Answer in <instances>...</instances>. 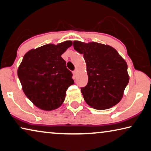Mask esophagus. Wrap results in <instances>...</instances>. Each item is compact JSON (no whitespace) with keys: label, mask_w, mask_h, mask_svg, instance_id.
I'll return each mask as SVG.
<instances>
[{"label":"esophagus","mask_w":151,"mask_h":151,"mask_svg":"<svg viewBox=\"0 0 151 151\" xmlns=\"http://www.w3.org/2000/svg\"><path fill=\"white\" fill-rule=\"evenodd\" d=\"M73 75H74V76H76V75H77V70H74V71L73 72Z\"/></svg>","instance_id":"34e87169"}]
</instances>
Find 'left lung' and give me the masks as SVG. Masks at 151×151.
I'll use <instances>...</instances> for the list:
<instances>
[{
    "instance_id": "8db88e82",
    "label": "left lung",
    "mask_w": 151,
    "mask_h": 151,
    "mask_svg": "<svg viewBox=\"0 0 151 151\" xmlns=\"http://www.w3.org/2000/svg\"><path fill=\"white\" fill-rule=\"evenodd\" d=\"M73 46L87 64L88 83L81 88L86 103L96 109L118 104L129 82L126 62L108 45L75 41Z\"/></svg>"
}]
</instances>
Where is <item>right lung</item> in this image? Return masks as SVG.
Listing matches in <instances>:
<instances>
[{
	"instance_id": "right-lung-1",
	"label": "right lung",
	"mask_w": 151,
	"mask_h": 151,
	"mask_svg": "<svg viewBox=\"0 0 151 151\" xmlns=\"http://www.w3.org/2000/svg\"><path fill=\"white\" fill-rule=\"evenodd\" d=\"M73 42L46 44L31 50L23 56L17 70L23 91L40 109L51 111L61 106L66 91L74 84L73 73L61 55Z\"/></svg>"
}]
</instances>
